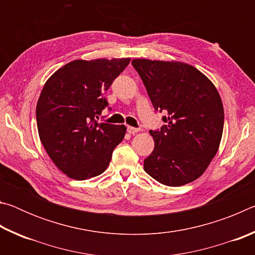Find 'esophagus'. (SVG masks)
<instances>
[{
  "label": "esophagus",
  "instance_id": "obj_1",
  "mask_svg": "<svg viewBox=\"0 0 255 255\" xmlns=\"http://www.w3.org/2000/svg\"><path fill=\"white\" fill-rule=\"evenodd\" d=\"M139 130H140L139 128H135V127H131V126H128L127 127V131L129 133H136V132H138Z\"/></svg>",
  "mask_w": 255,
  "mask_h": 255
}]
</instances>
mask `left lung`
Here are the masks:
<instances>
[{
  "mask_svg": "<svg viewBox=\"0 0 255 255\" xmlns=\"http://www.w3.org/2000/svg\"><path fill=\"white\" fill-rule=\"evenodd\" d=\"M161 129L149 130L154 150L144 170L159 183L180 187L204 173L217 153L224 128L222 99L207 76L179 62L133 59Z\"/></svg>",
  "mask_w": 255,
  "mask_h": 255,
  "instance_id": "8db88e82",
  "label": "left lung"
}]
</instances>
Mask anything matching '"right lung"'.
I'll return each instance as SVG.
<instances>
[{
	"label": "right lung",
	"mask_w": 255,
	"mask_h": 255,
	"mask_svg": "<svg viewBox=\"0 0 255 255\" xmlns=\"http://www.w3.org/2000/svg\"><path fill=\"white\" fill-rule=\"evenodd\" d=\"M129 62L73 60L46 82L36 109L38 132L51 161L70 178L86 180L103 173L124 139V125L97 119L109 106L105 92Z\"/></svg>",
	"instance_id": "add662e5"
}]
</instances>
